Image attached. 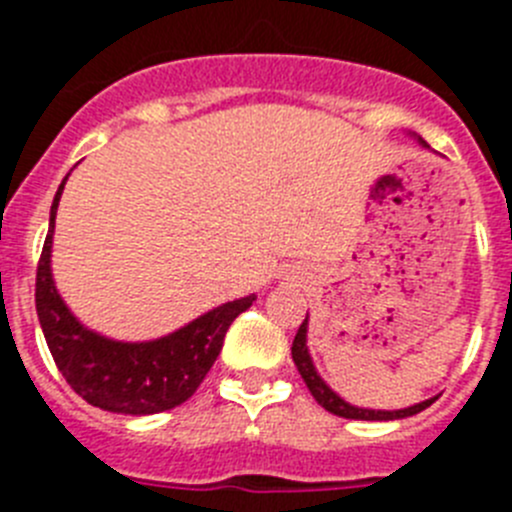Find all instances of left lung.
I'll use <instances>...</instances> for the list:
<instances>
[{
  "instance_id": "1",
  "label": "left lung",
  "mask_w": 512,
  "mask_h": 512,
  "mask_svg": "<svg viewBox=\"0 0 512 512\" xmlns=\"http://www.w3.org/2000/svg\"><path fill=\"white\" fill-rule=\"evenodd\" d=\"M420 146L428 148V143H425V140H420ZM292 361H295L297 372L302 374V379H305V384H307V390H310V395L318 400V405H323L328 413L338 415V418H348V420H400V418H410V415H418L420 410H425L433 400H436V397H431V400H423V402H418V405H410V408H402V410L356 408V405L346 402L341 395H338V392L330 390L328 384H325V379L318 374V369H315V364H312L310 348H307V318L302 320L300 330H297V336H295V343H292Z\"/></svg>"
}]
</instances>
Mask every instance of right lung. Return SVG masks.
Listing matches in <instances>:
<instances>
[{
	"label": "right lung",
	"instance_id": "right-lung-1",
	"mask_svg": "<svg viewBox=\"0 0 512 512\" xmlns=\"http://www.w3.org/2000/svg\"><path fill=\"white\" fill-rule=\"evenodd\" d=\"M66 179L53 197L35 277V310L58 372L76 395L107 413L153 415L176 408L197 392L223 348L230 323L253 305L256 295L225 302L153 341H115L89 330L61 300L51 271L53 228Z\"/></svg>",
	"mask_w": 512,
	"mask_h": 512
}]
</instances>
